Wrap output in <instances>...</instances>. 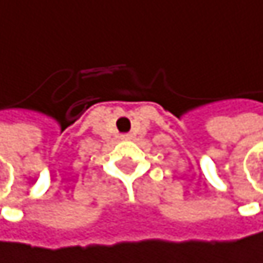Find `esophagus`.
I'll return each mask as SVG.
<instances>
[{"mask_svg":"<svg viewBox=\"0 0 263 263\" xmlns=\"http://www.w3.org/2000/svg\"><path fill=\"white\" fill-rule=\"evenodd\" d=\"M121 140H130V134H123L121 136Z\"/></svg>","mask_w":263,"mask_h":263,"instance_id":"34e87169","label":"esophagus"}]
</instances>
